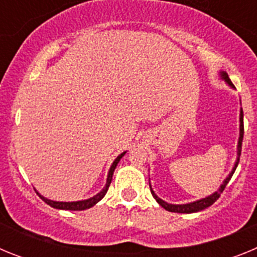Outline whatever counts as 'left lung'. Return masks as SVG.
Returning a JSON list of instances; mask_svg holds the SVG:
<instances>
[{"instance_id": "1", "label": "left lung", "mask_w": 257, "mask_h": 257, "mask_svg": "<svg viewBox=\"0 0 257 257\" xmlns=\"http://www.w3.org/2000/svg\"><path fill=\"white\" fill-rule=\"evenodd\" d=\"M219 74H220V78H221L222 81H225V82L228 83V85L230 86L231 88H234V85L231 83L230 78L228 77L226 72H224V70H220ZM242 140H243V110H242V108H240V113H239V138H238V145H237V160H235L234 166H233V169H231L230 174L226 176L225 180L222 181V184L220 185V188L216 190V192H213L212 194L205 197V198H201V199H197V201H194V202H190V203H184V205H172V203H167V202H165L163 199H161L160 197L157 196L156 193H154V190L152 189L151 183H149V188H151L152 196L154 197V199H156V201L158 202V203H160V205L162 206L163 208H165V210L170 211V212L193 213V212H198V211H202V210H205V208L210 207L212 203H215V201H217V198L220 197V194L222 193V190L225 189L226 184L229 183V180H230L231 176H233V174H234L235 169H237L238 163H239L240 151H242Z\"/></svg>"}]
</instances>
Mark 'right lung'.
<instances>
[{
    "label": "right lung",
    "mask_w": 257,
    "mask_h": 257,
    "mask_svg": "<svg viewBox=\"0 0 257 257\" xmlns=\"http://www.w3.org/2000/svg\"><path fill=\"white\" fill-rule=\"evenodd\" d=\"M124 154H126V152H123V153L119 154V156H118L117 158L113 161L112 166H110V169H109V171H108V176H106L105 187H104L100 192L97 193V194H95L94 197H91V198L82 199V201H76V202H59V201H52V199H49V198H46V197L41 196L38 192H37V194L40 196V198L42 199L45 203H47V205L51 206V207H54V208H58V210H69V211L87 210V208H90V207H92V206L96 205L97 202L101 201V199H103V197L105 196V193L108 192L109 185H110V183H112L113 172H114L118 162L121 161V158L124 156Z\"/></svg>",
    "instance_id": "obj_1"
}]
</instances>
